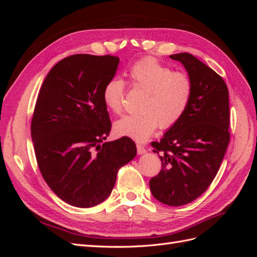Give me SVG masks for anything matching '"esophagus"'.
I'll return each mask as SVG.
<instances>
[{"instance_id":"esophagus-1","label":"esophagus","mask_w":257,"mask_h":257,"mask_svg":"<svg viewBox=\"0 0 257 257\" xmlns=\"http://www.w3.org/2000/svg\"><path fill=\"white\" fill-rule=\"evenodd\" d=\"M147 152V150L145 149V147L144 146H142V145H137V153L141 155V154H144V153H146Z\"/></svg>"}]
</instances>
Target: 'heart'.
<instances>
[{
	"label": "heart",
	"instance_id": "1",
	"mask_svg": "<svg viewBox=\"0 0 257 257\" xmlns=\"http://www.w3.org/2000/svg\"><path fill=\"white\" fill-rule=\"evenodd\" d=\"M130 77L145 92L138 114L125 115L113 125L115 134L136 142H146L158 126L169 128L182 118L192 95L188 74L173 72L155 58H145L131 67ZM125 85L119 78L108 81L103 91L106 107L113 113L123 110Z\"/></svg>",
	"mask_w": 257,
	"mask_h": 257
}]
</instances>
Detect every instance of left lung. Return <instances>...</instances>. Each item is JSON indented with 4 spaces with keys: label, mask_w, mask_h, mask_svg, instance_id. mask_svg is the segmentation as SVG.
I'll use <instances>...</instances> for the list:
<instances>
[{
    "label": "left lung",
    "mask_w": 257,
    "mask_h": 257,
    "mask_svg": "<svg viewBox=\"0 0 257 257\" xmlns=\"http://www.w3.org/2000/svg\"><path fill=\"white\" fill-rule=\"evenodd\" d=\"M192 82L188 108L161 142L152 143L162 166L150 182L152 195L168 206L195 200L211 184L229 143L228 89L222 77L191 53L172 54Z\"/></svg>",
    "instance_id": "8db88e82"
}]
</instances>
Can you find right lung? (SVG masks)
<instances>
[{"label":"right lung","mask_w":257,"mask_h":257,"mask_svg":"<svg viewBox=\"0 0 257 257\" xmlns=\"http://www.w3.org/2000/svg\"><path fill=\"white\" fill-rule=\"evenodd\" d=\"M118 65V57L74 54L50 69L38 93L31 122L38 168L54 194L75 207L104 201L137 152L128 137L99 144L111 130L103 91Z\"/></svg>","instance_id":"obj_1"}]
</instances>
